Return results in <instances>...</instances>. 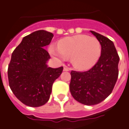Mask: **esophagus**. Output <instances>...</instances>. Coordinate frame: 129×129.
I'll return each instance as SVG.
<instances>
[{
    "label": "esophagus",
    "mask_w": 129,
    "mask_h": 129,
    "mask_svg": "<svg viewBox=\"0 0 129 129\" xmlns=\"http://www.w3.org/2000/svg\"><path fill=\"white\" fill-rule=\"evenodd\" d=\"M64 71H69L70 70V69L69 67H68L66 65H64Z\"/></svg>",
    "instance_id": "34e87169"
}]
</instances>
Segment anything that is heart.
<instances>
[{
    "mask_svg": "<svg viewBox=\"0 0 129 129\" xmlns=\"http://www.w3.org/2000/svg\"><path fill=\"white\" fill-rule=\"evenodd\" d=\"M58 45H50V54L60 60L71 58L73 65L79 70L93 67L101 52V46L98 39L85 35L66 37L58 42Z\"/></svg>",
    "mask_w": 129,
    "mask_h": 129,
    "instance_id": "1",
    "label": "heart"
}]
</instances>
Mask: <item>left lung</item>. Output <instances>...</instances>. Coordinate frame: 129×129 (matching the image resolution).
<instances>
[{
  "instance_id": "8db88e82",
  "label": "left lung",
  "mask_w": 129,
  "mask_h": 129,
  "mask_svg": "<svg viewBox=\"0 0 129 129\" xmlns=\"http://www.w3.org/2000/svg\"><path fill=\"white\" fill-rule=\"evenodd\" d=\"M90 32L101 45V56L88 71H71L69 85L73 98L85 105L103 101L113 91L118 76L119 56L113 43L97 33Z\"/></svg>"
}]
</instances>
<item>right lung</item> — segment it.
<instances>
[{
  "mask_svg": "<svg viewBox=\"0 0 129 129\" xmlns=\"http://www.w3.org/2000/svg\"><path fill=\"white\" fill-rule=\"evenodd\" d=\"M53 36L43 30L34 32L24 37L12 53L8 67L9 86L26 105L38 107L47 103L53 82L62 72V67L52 69L46 64L50 56L45 48Z\"/></svg>",
  "mask_w": 129,
  "mask_h": 129,
  "instance_id": "add662e5",
  "label": "right lung"
}]
</instances>
